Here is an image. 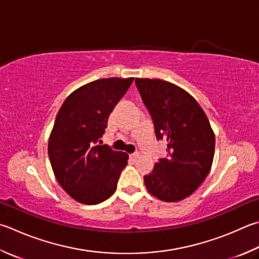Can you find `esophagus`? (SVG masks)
Here are the masks:
<instances>
[{"mask_svg": "<svg viewBox=\"0 0 259 259\" xmlns=\"http://www.w3.org/2000/svg\"><path fill=\"white\" fill-rule=\"evenodd\" d=\"M139 155H140V154H139L138 152H135L134 154L130 155V157H131V159H134V161H135V159H137V158L139 157Z\"/></svg>", "mask_w": 259, "mask_h": 259, "instance_id": "obj_1", "label": "esophagus"}]
</instances>
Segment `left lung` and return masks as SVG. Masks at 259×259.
<instances>
[{
	"instance_id": "1",
	"label": "left lung",
	"mask_w": 259,
	"mask_h": 259,
	"mask_svg": "<svg viewBox=\"0 0 259 259\" xmlns=\"http://www.w3.org/2000/svg\"><path fill=\"white\" fill-rule=\"evenodd\" d=\"M135 82L156 138L165 140L168 153L145 176V186L161 200L185 199L204 182L213 163L215 136L209 121L195 98L176 84L139 78Z\"/></svg>"
}]
</instances>
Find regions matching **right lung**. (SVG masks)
<instances>
[{
    "mask_svg": "<svg viewBox=\"0 0 259 259\" xmlns=\"http://www.w3.org/2000/svg\"><path fill=\"white\" fill-rule=\"evenodd\" d=\"M134 78H107L78 88L64 101L49 140V157L60 186L81 204L114 194L128 154L98 145L110 113ZM101 144V143H100Z\"/></svg>",
    "mask_w": 259,
    "mask_h": 259,
    "instance_id": "obj_1",
    "label": "right lung"
}]
</instances>
